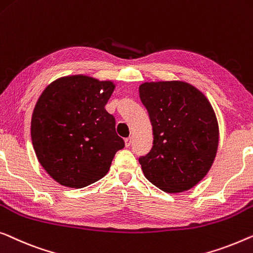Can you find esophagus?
Listing matches in <instances>:
<instances>
[{
	"mask_svg": "<svg viewBox=\"0 0 253 253\" xmlns=\"http://www.w3.org/2000/svg\"><path fill=\"white\" fill-rule=\"evenodd\" d=\"M124 142H126V147H130L131 144H132V139L126 138V140H124Z\"/></svg>",
	"mask_w": 253,
	"mask_h": 253,
	"instance_id": "obj_1",
	"label": "esophagus"
}]
</instances>
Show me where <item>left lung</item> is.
<instances>
[{
  "label": "left lung",
  "instance_id": "left-lung-1",
  "mask_svg": "<svg viewBox=\"0 0 253 253\" xmlns=\"http://www.w3.org/2000/svg\"><path fill=\"white\" fill-rule=\"evenodd\" d=\"M140 100L153 126V147L139 163L145 177L167 193H180L206 177L213 163L219 127L210 101L182 81L146 82Z\"/></svg>",
  "mask_w": 253,
  "mask_h": 253
}]
</instances>
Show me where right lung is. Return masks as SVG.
I'll list each match as a JSON object with an SVG mask.
<instances>
[{"mask_svg":"<svg viewBox=\"0 0 253 253\" xmlns=\"http://www.w3.org/2000/svg\"><path fill=\"white\" fill-rule=\"evenodd\" d=\"M115 84L86 75L60 78L40 96L31 135L39 162L51 178L83 188L105 177L124 140L105 109Z\"/></svg>","mask_w":253,"mask_h":253,"instance_id":"obj_1","label":"right lung"}]
</instances>
